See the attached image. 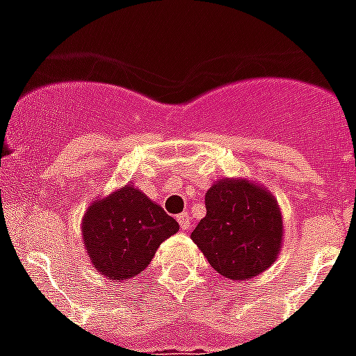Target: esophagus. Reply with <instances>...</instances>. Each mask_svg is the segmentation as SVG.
Wrapping results in <instances>:
<instances>
[{
  "mask_svg": "<svg viewBox=\"0 0 356 356\" xmlns=\"http://www.w3.org/2000/svg\"><path fill=\"white\" fill-rule=\"evenodd\" d=\"M177 222H179V225H181V229H183V231H188L190 225H192V223H190L188 212H183V214H179Z\"/></svg>",
  "mask_w": 356,
  "mask_h": 356,
  "instance_id": "34e87169",
  "label": "esophagus"
}]
</instances>
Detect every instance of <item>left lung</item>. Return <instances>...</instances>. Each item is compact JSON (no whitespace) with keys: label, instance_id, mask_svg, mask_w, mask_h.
<instances>
[{"label":"left lung","instance_id":"8db88e82","mask_svg":"<svg viewBox=\"0 0 356 356\" xmlns=\"http://www.w3.org/2000/svg\"><path fill=\"white\" fill-rule=\"evenodd\" d=\"M205 207L190 236L220 275L243 281L275 262L282 218L270 192L245 179H222L207 192Z\"/></svg>","mask_w":356,"mask_h":356}]
</instances>
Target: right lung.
Here are the masks:
<instances>
[{
  "mask_svg": "<svg viewBox=\"0 0 356 356\" xmlns=\"http://www.w3.org/2000/svg\"><path fill=\"white\" fill-rule=\"evenodd\" d=\"M177 231L179 223L133 184L92 203L83 220L92 264L113 281L142 273L156 248Z\"/></svg>",
  "mask_w": 356,
  "mask_h": 356,
  "instance_id": "obj_1",
  "label": "right lung"
}]
</instances>
